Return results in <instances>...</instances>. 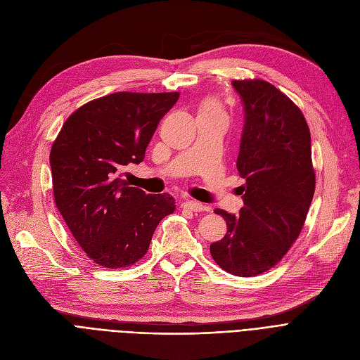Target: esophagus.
Wrapping results in <instances>:
<instances>
[{
  "label": "esophagus",
  "instance_id": "1",
  "mask_svg": "<svg viewBox=\"0 0 360 360\" xmlns=\"http://www.w3.org/2000/svg\"><path fill=\"white\" fill-rule=\"evenodd\" d=\"M182 209L197 213V212L205 210V207H204L201 202H197V201H193V200H188V201L182 202Z\"/></svg>",
  "mask_w": 360,
  "mask_h": 360
}]
</instances>
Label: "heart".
I'll list each match as a JSON object with an SVG mask.
<instances>
[{"label": "heart", "mask_w": 360, "mask_h": 360, "mask_svg": "<svg viewBox=\"0 0 360 360\" xmlns=\"http://www.w3.org/2000/svg\"><path fill=\"white\" fill-rule=\"evenodd\" d=\"M200 115H214V117H224L223 108L220 102L214 98L205 99L200 106Z\"/></svg>", "instance_id": "1"}]
</instances>
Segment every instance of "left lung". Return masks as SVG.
I'll use <instances>...</instances> for the list:
<instances>
[{
    "instance_id": "1",
    "label": "left lung",
    "mask_w": 360,
    "mask_h": 360,
    "mask_svg": "<svg viewBox=\"0 0 360 360\" xmlns=\"http://www.w3.org/2000/svg\"><path fill=\"white\" fill-rule=\"evenodd\" d=\"M245 109L236 162L245 185L239 217L216 209L228 232L210 245L213 259L239 277L266 273L297 239L315 191L311 132L300 109L264 80H233Z\"/></svg>"
}]
</instances>
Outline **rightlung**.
Listing matches in <instances>:
<instances>
[{
	"instance_id": "add662e5",
	"label": "right lung",
	"mask_w": 360,
	"mask_h": 360,
	"mask_svg": "<svg viewBox=\"0 0 360 360\" xmlns=\"http://www.w3.org/2000/svg\"><path fill=\"white\" fill-rule=\"evenodd\" d=\"M178 91H118L72 112L49 163L55 205L90 259L122 269L141 259L160 220L175 212L169 194L128 186L121 170L139 165Z\"/></svg>"
}]
</instances>
